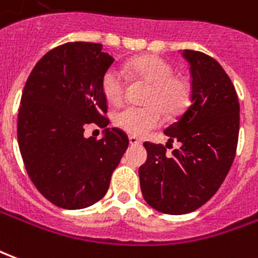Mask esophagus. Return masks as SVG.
Listing matches in <instances>:
<instances>
[{"mask_svg":"<svg viewBox=\"0 0 258 258\" xmlns=\"http://www.w3.org/2000/svg\"><path fill=\"white\" fill-rule=\"evenodd\" d=\"M129 143L132 146H138V144H140V140L136 136H129Z\"/></svg>","mask_w":258,"mask_h":258,"instance_id":"34e87169","label":"esophagus"}]
</instances>
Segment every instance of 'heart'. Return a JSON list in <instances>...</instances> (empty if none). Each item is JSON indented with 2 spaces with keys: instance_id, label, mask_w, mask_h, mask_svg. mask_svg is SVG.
<instances>
[{
  "instance_id": "heart-1",
  "label": "heart",
  "mask_w": 258,
  "mask_h": 258,
  "mask_svg": "<svg viewBox=\"0 0 258 258\" xmlns=\"http://www.w3.org/2000/svg\"><path fill=\"white\" fill-rule=\"evenodd\" d=\"M129 78L150 85L146 107H125L116 111L114 123L131 135L142 136L150 129L161 125L164 112L169 116L182 112L190 100L189 82L173 76V68L165 59L155 55L133 58L123 67ZM101 90L109 104L118 105L126 93V76L116 67L108 68L101 78Z\"/></svg>"
}]
</instances>
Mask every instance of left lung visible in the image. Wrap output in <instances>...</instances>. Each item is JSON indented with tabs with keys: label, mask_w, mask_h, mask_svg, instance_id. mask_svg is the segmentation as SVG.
<instances>
[{
	"label": "left lung",
	"mask_w": 258,
	"mask_h": 258,
	"mask_svg": "<svg viewBox=\"0 0 258 258\" xmlns=\"http://www.w3.org/2000/svg\"><path fill=\"white\" fill-rule=\"evenodd\" d=\"M182 55L190 65V104L164 131L180 147L167 155L162 144L146 142L147 161L139 168L144 200L171 215L191 213L217 193L239 138V100L229 76L204 52L184 50Z\"/></svg>",
	"instance_id": "left-lung-1"
}]
</instances>
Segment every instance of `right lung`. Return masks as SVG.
<instances>
[{"label": "right lung", "mask_w": 258, "mask_h": 258, "mask_svg": "<svg viewBox=\"0 0 258 258\" xmlns=\"http://www.w3.org/2000/svg\"><path fill=\"white\" fill-rule=\"evenodd\" d=\"M114 62L97 43L75 41L48 51L33 68L21 98L18 143L27 175L43 196L67 210L101 200L129 146L123 131L85 138V126L107 127L101 78Z\"/></svg>", "instance_id": "right-lung-1"}]
</instances>
